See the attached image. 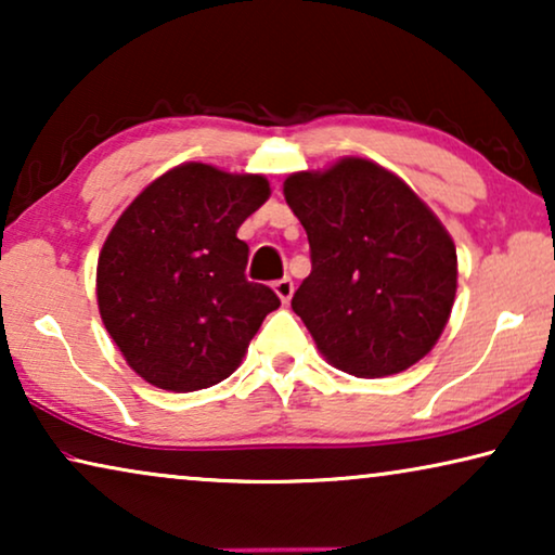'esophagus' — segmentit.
Wrapping results in <instances>:
<instances>
[{"label": "esophagus", "mask_w": 555, "mask_h": 555, "mask_svg": "<svg viewBox=\"0 0 555 555\" xmlns=\"http://www.w3.org/2000/svg\"><path fill=\"white\" fill-rule=\"evenodd\" d=\"M272 291H275V295L283 302H291V298H293V280L291 278H283V280H278L275 285H272Z\"/></svg>", "instance_id": "obj_1"}]
</instances>
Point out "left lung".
I'll return each mask as SVG.
<instances>
[{
	"label": "left lung",
	"mask_w": 555,
	"mask_h": 555,
	"mask_svg": "<svg viewBox=\"0 0 555 555\" xmlns=\"http://www.w3.org/2000/svg\"><path fill=\"white\" fill-rule=\"evenodd\" d=\"M283 194L313 262L293 310L323 359L359 378L422 361L457 293V249L435 211L404 179L361 156L295 171Z\"/></svg>",
	"instance_id": "left-lung-1"
}]
</instances>
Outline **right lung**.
Segmentation results:
<instances>
[{"label":"right lung","mask_w":555,"mask_h":555,"mask_svg":"<svg viewBox=\"0 0 555 555\" xmlns=\"http://www.w3.org/2000/svg\"><path fill=\"white\" fill-rule=\"evenodd\" d=\"M270 181L186 162L151 181L124 209L98 255L105 331L128 366L156 389H209L237 371L264 315L268 285L247 283L240 224Z\"/></svg>","instance_id":"right-lung-1"}]
</instances>
